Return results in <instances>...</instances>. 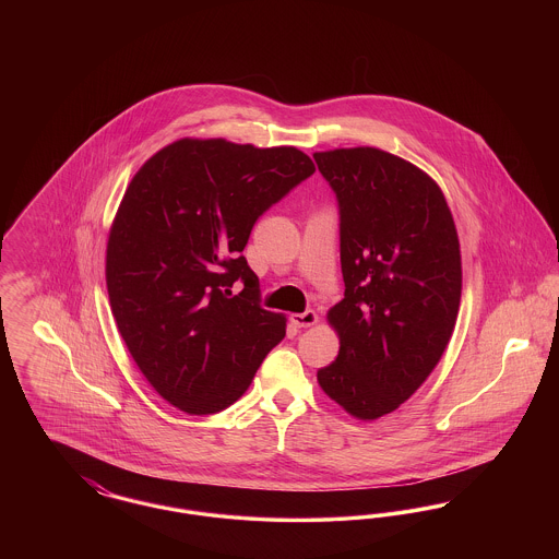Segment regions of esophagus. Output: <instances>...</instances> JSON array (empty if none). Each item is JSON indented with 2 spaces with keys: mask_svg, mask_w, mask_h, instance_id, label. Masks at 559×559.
Segmentation results:
<instances>
[{
  "mask_svg": "<svg viewBox=\"0 0 559 559\" xmlns=\"http://www.w3.org/2000/svg\"><path fill=\"white\" fill-rule=\"evenodd\" d=\"M317 320H319V317H317V312H314V310H306V312H301V314H292L293 324H295V326H299V329L312 326Z\"/></svg>",
  "mask_w": 559,
  "mask_h": 559,
  "instance_id": "34e87169",
  "label": "esophagus"
}]
</instances>
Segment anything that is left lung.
<instances>
[{
  "mask_svg": "<svg viewBox=\"0 0 559 559\" xmlns=\"http://www.w3.org/2000/svg\"><path fill=\"white\" fill-rule=\"evenodd\" d=\"M340 210L344 299L329 320L326 396L358 419L411 399L449 346L461 301V251L438 185L408 160L358 146L314 153Z\"/></svg>",
  "mask_w": 559,
  "mask_h": 559,
  "instance_id": "1",
  "label": "left lung"
}]
</instances>
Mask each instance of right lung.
Wrapping results in <instances>:
<instances>
[{
	"label": "right lung",
	"mask_w": 559,
	"mask_h": 559,
	"mask_svg": "<svg viewBox=\"0 0 559 559\" xmlns=\"http://www.w3.org/2000/svg\"><path fill=\"white\" fill-rule=\"evenodd\" d=\"M314 171L293 146L185 138L126 190L107 247L112 317L138 369L188 415L239 400L283 342L285 317L262 308L242 249L260 215Z\"/></svg>",
	"instance_id": "1"
}]
</instances>
